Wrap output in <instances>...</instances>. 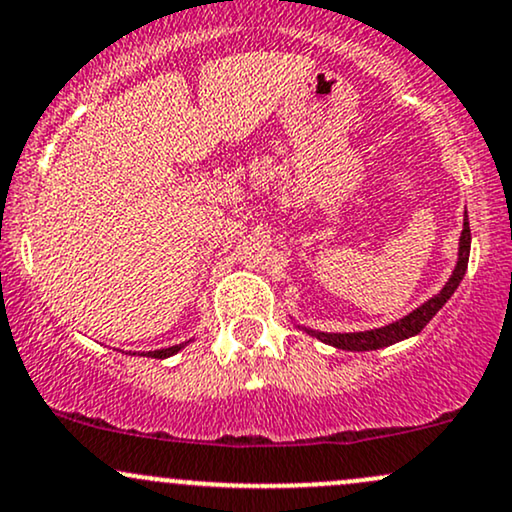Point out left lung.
<instances>
[{
  "label": "left lung",
  "instance_id": "obj_1",
  "mask_svg": "<svg viewBox=\"0 0 512 512\" xmlns=\"http://www.w3.org/2000/svg\"><path fill=\"white\" fill-rule=\"evenodd\" d=\"M470 221H467V212H465V221H463V233H460V252H458V264H455V272L451 279H448L446 286L441 288V293H436L432 300H427L422 307H417L415 312H410L408 317L398 319L389 326H381V329H372V331H360V334H324V331H307V334L317 336L319 341L329 343V346L341 348V350H379L384 346H391V343L403 341V338L420 334L424 326L429 324L436 312L441 310L443 305L448 303L455 288L460 286L463 276L467 272V260H470Z\"/></svg>",
  "mask_w": 512,
  "mask_h": 512
}]
</instances>
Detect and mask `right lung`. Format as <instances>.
Segmentation results:
<instances>
[{
    "label": "right lung",
    "instance_id": "obj_1",
    "mask_svg": "<svg viewBox=\"0 0 512 512\" xmlns=\"http://www.w3.org/2000/svg\"><path fill=\"white\" fill-rule=\"evenodd\" d=\"M181 348H183V343H181V346H171V348H164V350H152V353H147V357H157V360H164V357L178 353Z\"/></svg>",
    "mask_w": 512,
    "mask_h": 512
}]
</instances>
